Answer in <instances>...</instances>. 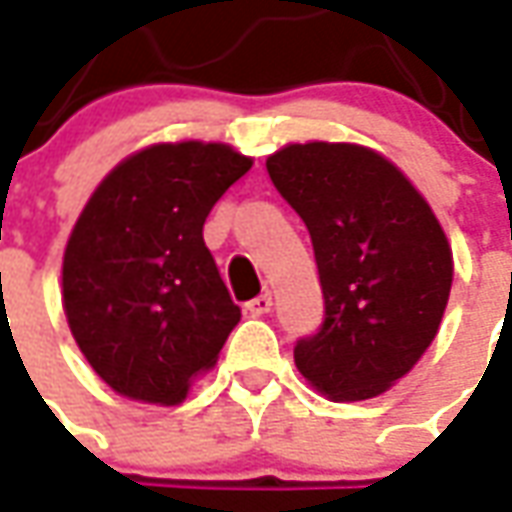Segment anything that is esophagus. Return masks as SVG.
Returning a JSON list of instances; mask_svg holds the SVG:
<instances>
[{
    "label": "esophagus",
    "instance_id": "obj_1",
    "mask_svg": "<svg viewBox=\"0 0 512 512\" xmlns=\"http://www.w3.org/2000/svg\"><path fill=\"white\" fill-rule=\"evenodd\" d=\"M246 310H249L252 316H266L268 310H271V293H260L257 299L246 302Z\"/></svg>",
    "mask_w": 512,
    "mask_h": 512
}]
</instances>
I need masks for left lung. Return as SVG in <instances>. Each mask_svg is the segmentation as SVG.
<instances>
[{
    "instance_id": "obj_1",
    "label": "left lung",
    "mask_w": 512,
    "mask_h": 512,
    "mask_svg": "<svg viewBox=\"0 0 512 512\" xmlns=\"http://www.w3.org/2000/svg\"><path fill=\"white\" fill-rule=\"evenodd\" d=\"M266 169L305 221L324 291V324L296 341V368L335 402L380 396L441 327L455 274L441 221L368 146L288 144Z\"/></svg>"
}]
</instances>
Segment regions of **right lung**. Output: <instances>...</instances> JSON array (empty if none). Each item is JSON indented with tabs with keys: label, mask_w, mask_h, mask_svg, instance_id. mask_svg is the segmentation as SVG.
Returning a JSON list of instances; mask_svg holds the SVG:
<instances>
[{
	"label": "right lung",
	"mask_w": 512,
	"mask_h": 512,
	"mask_svg": "<svg viewBox=\"0 0 512 512\" xmlns=\"http://www.w3.org/2000/svg\"><path fill=\"white\" fill-rule=\"evenodd\" d=\"M252 157L180 141L124 157L82 207L63 255V310L96 374L121 396L177 405L216 366L241 307L202 238Z\"/></svg>",
	"instance_id": "1"
}]
</instances>
